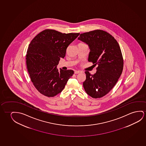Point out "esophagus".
<instances>
[{"mask_svg":"<svg viewBox=\"0 0 146 146\" xmlns=\"http://www.w3.org/2000/svg\"><path fill=\"white\" fill-rule=\"evenodd\" d=\"M80 72H81L78 71V70H75V71H74V74H78L80 73Z\"/></svg>","mask_w":146,"mask_h":146,"instance_id":"esophagus-1","label":"esophagus"}]
</instances>
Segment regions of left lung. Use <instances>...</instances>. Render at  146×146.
Wrapping results in <instances>:
<instances>
[{
    "label": "left lung",
    "mask_w": 146,
    "mask_h": 146,
    "mask_svg": "<svg viewBox=\"0 0 146 146\" xmlns=\"http://www.w3.org/2000/svg\"><path fill=\"white\" fill-rule=\"evenodd\" d=\"M78 39L90 47L88 62L98 66L94 74L85 72L84 90L93 98H100L111 91L123 72V60L119 44L112 35L100 29L81 33Z\"/></svg>",
    "instance_id": "left-lung-1"
}]
</instances>
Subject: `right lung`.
Masks as SVG:
<instances>
[{"instance_id":"add662e5","label":"right lung","mask_w":146,"mask_h":146,"mask_svg":"<svg viewBox=\"0 0 146 146\" xmlns=\"http://www.w3.org/2000/svg\"><path fill=\"white\" fill-rule=\"evenodd\" d=\"M80 33H62L47 29L33 38L26 55L27 68L34 86L42 95L54 97L63 90L72 70L56 69L60 58H64L68 46Z\"/></svg>"}]
</instances>
